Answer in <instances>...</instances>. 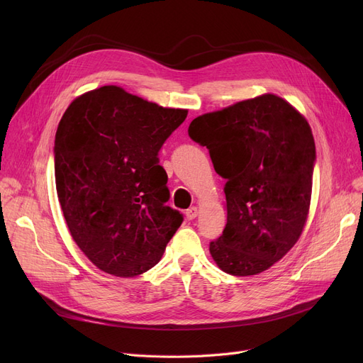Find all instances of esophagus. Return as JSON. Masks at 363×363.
<instances>
[{"label":"esophagus","mask_w":363,"mask_h":363,"mask_svg":"<svg viewBox=\"0 0 363 363\" xmlns=\"http://www.w3.org/2000/svg\"><path fill=\"white\" fill-rule=\"evenodd\" d=\"M197 207H189L188 211L185 212V216H186V219L188 220H193V219H196L197 218Z\"/></svg>","instance_id":"esophagus-1"}]
</instances>
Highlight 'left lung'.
<instances>
[{"instance_id": "1", "label": "left lung", "mask_w": 363, "mask_h": 363, "mask_svg": "<svg viewBox=\"0 0 363 363\" xmlns=\"http://www.w3.org/2000/svg\"><path fill=\"white\" fill-rule=\"evenodd\" d=\"M226 179V225L208 245L235 277L266 271L287 255L306 223L316 160L312 129L274 94L201 114L188 128Z\"/></svg>"}]
</instances>
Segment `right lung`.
Returning a JSON list of instances; mask_svg holds the SVG:
<instances>
[{
    "label": "right lung",
    "instance_id": "obj_1",
    "mask_svg": "<svg viewBox=\"0 0 363 363\" xmlns=\"http://www.w3.org/2000/svg\"><path fill=\"white\" fill-rule=\"evenodd\" d=\"M188 110L106 85L73 100L55 132V188L72 238L99 269L137 277L157 264L182 215L159 164Z\"/></svg>",
    "mask_w": 363,
    "mask_h": 363
}]
</instances>
